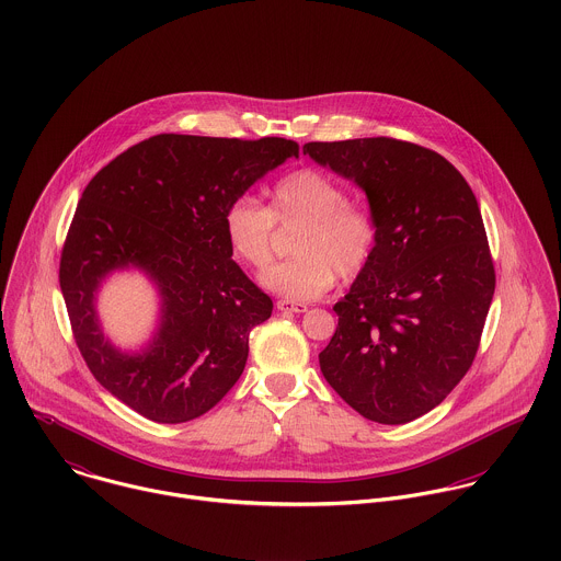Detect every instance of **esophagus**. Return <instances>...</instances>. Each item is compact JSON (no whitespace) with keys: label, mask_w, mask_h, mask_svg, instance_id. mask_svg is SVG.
<instances>
[{"label":"esophagus","mask_w":561,"mask_h":561,"mask_svg":"<svg viewBox=\"0 0 561 561\" xmlns=\"http://www.w3.org/2000/svg\"><path fill=\"white\" fill-rule=\"evenodd\" d=\"M277 310H282V312H306L308 310V306L306 304H297V301H290V299H279L277 301Z\"/></svg>","instance_id":"1"}]
</instances>
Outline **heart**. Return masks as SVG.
I'll return each instance as SVG.
<instances>
[{
	"mask_svg": "<svg viewBox=\"0 0 561 561\" xmlns=\"http://www.w3.org/2000/svg\"><path fill=\"white\" fill-rule=\"evenodd\" d=\"M295 226L290 240L295 257L262 277L266 288L295 301L323 297L334 288L336 277L356 279L371 264L380 240L374 209L347 198V190L336 179L314 168L275 181L268 207L251 194H238L222 211L229 251L253 271L273 264L277 227Z\"/></svg>",
	"mask_w": 561,
	"mask_h": 561,
	"instance_id": "b5f03b06",
	"label": "heart"
}]
</instances>
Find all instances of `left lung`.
I'll return each mask as SVG.
<instances>
[{"mask_svg":"<svg viewBox=\"0 0 561 561\" xmlns=\"http://www.w3.org/2000/svg\"><path fill=\"white\" fill-rule=\"evenodd\" d=\"M304 154L356 181L380 225L371 264L334 306L323 378L371 422H413L481 345L496 271L477 196L448 159L404 139L308 141Z\"/></svg>","mask_w":561,"mask_h":561,"instance_id":"left-lung-1","label":"left lung"}]
</instances>
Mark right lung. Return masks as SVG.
Wrapping results in <instances>:
<instances>
[{
	"label": "right lung",
	"instance_id": "right-lung-1",
	"mask_svg": "<svg viewBox=\"0 0 561 561\" xmlns=\"http://www.w3.org/2000/svg\"><path fill=\"white\" fill-rule=\"evenodd\" d=\"M288 157L299 144L284 137L161 133L84 187L58 266L71 334L93 378L146 420H196L242 376L249 332L273 301L231 260L222 211ZM124 265L144 267L164 297L162 328L139 357L113 351L92 310L99 279Z\"/></svg>",
	"mask_w": 561,
	"mask_h": 561
}]
</instances>
